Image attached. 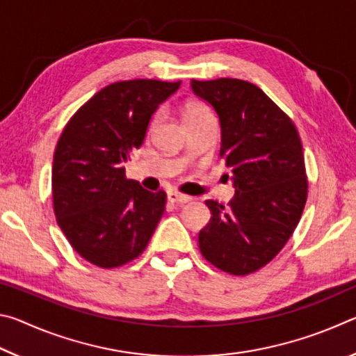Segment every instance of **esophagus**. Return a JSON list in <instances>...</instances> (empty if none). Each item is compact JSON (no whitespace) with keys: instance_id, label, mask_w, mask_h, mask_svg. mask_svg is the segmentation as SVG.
Here are the masks:
<instances>
[{"instance_id":"34e87169","label":"esophagus","mask_w":356,"mask_h":356,"mask_svg":"<svg viewBox=\"0 0 356 356\" xmlns=\"http://www.w3.org/2000/svg\"><path fill=\"white\" fill-rule=\"evenodd\" d=\"M168 201L172 202V204H186L191 201L190 196L182 195V193H177V191H170L168 193Z\"/></svg>"}]
</instances>
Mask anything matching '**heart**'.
I'll return each mask as SVG.
<instances>
[{
    "instance_id": "heart-1",
    "label": "heart",
    "mask_w": 356,
    "mask_h": 356,
    "mask_svg": "<svg viewBox=\"0 0 356 356\" xmlns=\"http://www.w3.org/2000/svg\"><path fill=\"white\" fill-rule=\"evenodd\" d=\"M209 118H213V114L210 111V108L207 105L201 104V102H190V104H186L184 108L185 124L195 122V120H201V119H209ZM159 119H160V113H155L152 116V120H150V127H154V125L159 122Z\"/></svg>"
}]
</instances>
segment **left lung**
I'll return each mask as SVG.
<instances>
[{"instance_id":"1","label":"left lung","mask_w":356,"mask_h":356,"mask_svg":"<svg viewBox=\"0 0 356 356\" xmlns=\"http://www.w3.org/2000/svg\"><path fill=\"white\" fill-rule=\"evenodd\" d=\"M221 125L220 156L232 171L227 207L206 201L212 218L200 232L207 261L229 275H250L284 248L308 197L305 155L291 118L256 84L237 78L191 80Z\"/></svg>"}]
</instances>
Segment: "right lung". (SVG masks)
I'll return each instance as SVG.
<instances>
[{"label": "right lung", "instance_id": "add662e5", "mask_svg": "<svg viewBox=\"0 0 356 356\" xmlns=\"http://www.w3.org/2000/svg\"><path fill=\"white\" fill-rule=\"evenodd\" d=\"M180 81H118L92 95L65 125L53 156V210L78 254L102 268L146 250L165 212L166 193L125 177L149 120Z\"/></svg>", "mask_w": 356, "mask_h": 356}]
</instances>
